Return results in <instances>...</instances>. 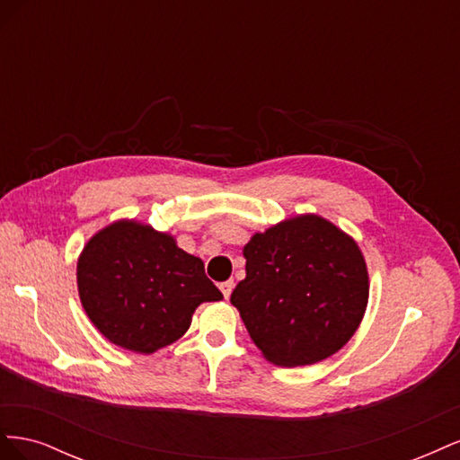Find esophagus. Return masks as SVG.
<instances>
[{
  "instance_id": "esophagus-1",
  "label": "esophagus",
  "mask_w": 460,
  "mask_h": 460,
  "mask_svg": "<svg viewBox=\"0 0 460 460\" xmlns=\"http://www.w3.org/2000/svg\"><path fill=\"white\" fill-rule=\"evenodd\" d=\"M232 289H234V282H232V280H228V282H222V284H220V291H222V296H225V299H228V297H230Z\"/></svg>"
}]
</instances>
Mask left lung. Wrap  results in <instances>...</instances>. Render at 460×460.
<instances>
[{
	"mask_svg": "<svg viewBox=\"0 0 460 460\" xmlns=\"http://www.w3.org/2000/svg\"><path fill=\"white\" fill-rule=\"evenodd\" d=\"M243 257L245 278L230 301L264 358L314 365L353 338L367 311L368 272L351 235L299 215L255 234Z\"/></svg>",
	"mask_w": 460,
	"mask_h": 460,
	"instance_id": "8db88e82",
	"label": "left lung"
}]
</instances>
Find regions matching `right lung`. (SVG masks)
I'll use <instances>...</instances> for the list:
<instances>
[{"label":"right lung","instance_id":"1","mask_svg":"<svg viewBox=\"0 0 460 460\" xmlns=\"http://www.w3.org/2000/svg\"><path fill=\"white\" fill-rule=\"evenodd\" d=\"M76 282L93 326L111 343L144 355L182 338L201 303L222 299L199 257L136 220H117L92 235Z\"/></svg>","mask_w":460,"mask_h":460}]
</instances>
